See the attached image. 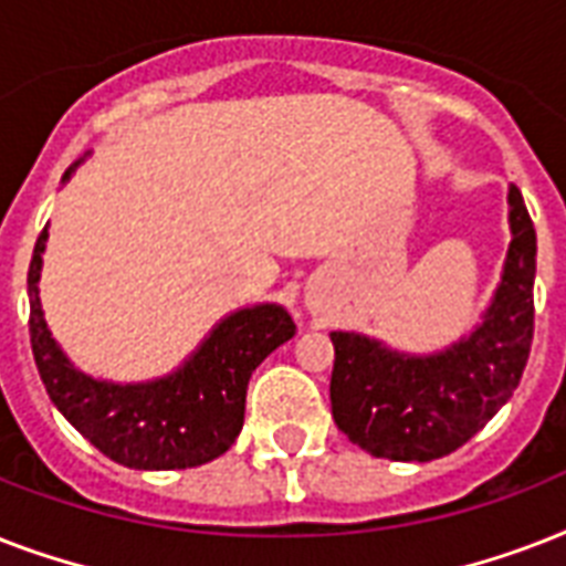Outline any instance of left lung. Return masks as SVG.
I'll return each mask as SVG.
<instances>
[{
	"instance_id": "left-lung-1",
	"label": "left lung",
	"mask_w": 566,
	"mask_h": 566,
	"mask_svg": "<svg viewBox=\"0 0 566 566\" xmlns=\"http://www.w3.org/2000/svg\"><path fill=\"white\" fill-rule=\"evenodd\" d=\"M511 247L488 317L473 335L431 358H405L376 340L332 332V417L376 458L434 461L464 447L509 402L535 337L537 234L514 185Z\"/></svg>"
}]
</instances>
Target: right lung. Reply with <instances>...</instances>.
Instances as JSON below:
<instances>
[{
  "label": "right lung",
  "instance_id": "1",
  "mask_svg": "<svg viewBox=\"0 0 566 566\" xmlns=\"http://www.w3.org/2000/svg\"><path fill=\"white\" fill-rule=\"evenodd\" d=\"M46 238L43 229L29 266V335L34 364L57 411L102 455L132 470H188L222 455L243 429L252 370L296 332L291 314L279 305L231 314L185 370L153 385L93 381L66 361L40 311V252Z\"/></svg>",
  "mask_w": 566,
  "mask_h": 566
}]
</instances>
